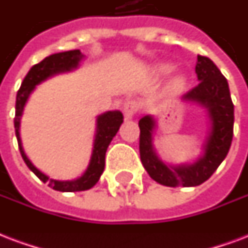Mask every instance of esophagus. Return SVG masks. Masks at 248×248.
<instances>
[{"instance_id":"obj_1","label":"esophagus","mask_w":248,"mask_h":248,"mask_svg":"<svg viewBox=\"0 0 248 248\" xmlns=\"http://www.w3.org/2000/svg\"><path fill=\"white\" fill-rule=\"evenodd\" d=\"M139 110V104L137 101H127L124 107V120H131Z\"/></svg>"}]
</instances>
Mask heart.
<instances>
[{
    "label": "heart",
    "instance_id": "b5f03b06",
    "mask_svg": "<svg viewBox=\"0 0 248 248\" xmlns=\"http://www.w3.org/2000/svg\"><path fill=\"white\" fill-rule=\"evenodd\" d=\"M174 67L170 65V63H160V65L156 66V73L158 75H166V74L171 73ZM169 87L171 92L178 93V92L185 90V87H186V78L183 75H177V77H174V78L170 80Z\"/></svg>",
    "mask_w": 248,
    "mask_h": 248
}]
</instances>
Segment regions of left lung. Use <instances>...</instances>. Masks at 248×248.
<instances>
[{
    "mask_svg": "<svg viewBox=\"0 0 248 248\" xmlns=\"http://www.w3.org/2000/svg\"><path fill=\"white\" fill-rule=\"evenodd\" d=\"M195 73L200 83L181 97L185 103L198 104L205 109L208 117L203 154L195 161L175 165L162 161L154 145L156 120L144 116L139 121L141 164L149 177L164 186L194 187L205 182L224 161L233 140L234 105L228 80L208 57L198 56Z\"/></svg>",
    "mask_w": 248,
    "mask_h": 248,
    "instance_id": "obj_1",
    "label": "left lung"
}]
</instances>
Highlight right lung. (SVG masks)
<instances>
[{
    "label": "right lung",
    "instance_id": "right-lung-1",
    "mask_svg": "<svg viewBox=\"0 0 248 248\" xmlns=\"http://www.w3.org/2000/svg\"><path fill=\"white\" fill-rule=\"evenodd\" d=\"M84 54L79 49L69 50V52H61L46 57L43 61L39 62L37 65L32 66L31 70L28 71L26 78L22 82V86L19 88L16 93V103H15V118L14 127L16 140H18L19 151L23 157L26 165L33 171L37 178H40L43 182H48V186L56 191L62 192H75L90 190L99 182L100 177L103 174L104 168H105V154L107 149L116 137V134L120 130L121 124L124 122V116L120 110H109L100 114L96 118V131H94L93 147H92V154H91L90 164L87 166L86 171L77 179L71 181H57V179L49 178L48 175L44 174L43 171L37 169L27 157L24 152L22 139H20V120L23 116L24 107L30 99L31 93L35 91L36 86L40 83L45 82L46 79L52 78L54 75L63 73H70L77 70L83 61Z\"/></svg>",
    "mask_w": 248,
    "mask_h": 248
}]
</instances>
